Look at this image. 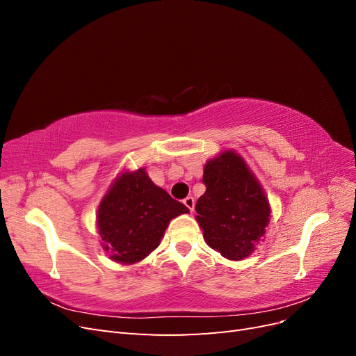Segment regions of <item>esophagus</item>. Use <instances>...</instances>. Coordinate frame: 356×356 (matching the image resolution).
<instances>
[{
  "instance_id": "1",
  "label": "esophagus",
  "mask_w": 356,
  "mask_h": 356,
  "mask_svg": "<svg viewBox=\"0 0 356 356\" xmlns=\"http://www.w3.org/2000/svg\"><path fill=\"white\" fill-rule=\"evenodd\" d=\"M182 202H184V204H186V207L188 208V211L190 212H193V209H195V197H191V196H187L184 200H182Z\"/></svg>"
}]
</instances>
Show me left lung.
I'll list each match as a JSON object with an SVG mask.
<instances>
[{
  "label": "left lung",
  "mask_w": 356,
  "mask_h": 356,
  "mask_svg": "<svg viewBox=\"0 0 356 356\" xmlns=\"http://www.w3.org/2000/svg\"><path fill=\"white\" fill-rule=\"evenodd\" d=\"M202 182L207 191L196 203V220L204 241L229 260H243L255 250L270 218L260 182L234 152L209 160Z\"/></svg>",
  "instance_id": "obj_1"
}]
</instances>
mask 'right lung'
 <instances>
[{
    "label": "right lung",
    "mask_w": 356,
    "mask_h": 356,
    "mask_svg": "<svg viewBox=\"0 0 356 356\" xmlns=\"http://www.w3.org/2000/svg\"><path fill=\"white\" fill-rule=\"evenodd\" d=\"M188 208L149 179L144 169L115 179L98 209L102 246L111 260L134 264L153 252L172 218Z\"/></svg>",
    "instance_id": "right-lung-1"
}]
</instances>
